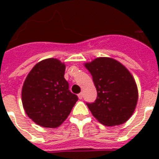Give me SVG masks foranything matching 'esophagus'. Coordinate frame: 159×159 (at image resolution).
Listing matches in <instances>:
<instances>
[{
  "instance_id": "1",
  "label": "esophagus",
  "mask_w": 159,
  "mask_h": 159,
  "mask_svg": "<svg viewBox=\"0 0 159 159\" xmlns=\"http://www.w3.org/2000/svg\"><path fill=\"white\" fill-rule=\"evenodd\" d=\"M82 97H83V94H82V92H81V93H79V94H78V98L81 100V99H82Z\"/></svg>"
}]
</instances>
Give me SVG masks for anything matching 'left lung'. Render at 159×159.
Listing matches in <instances>:
<instances>
[{
  "mask_svg": "<svg viewBox=\"0 0 159 159\" xmlns=\"http://www.w3.org/2000/svg\"><path fill=\"white\" fill-rule=\"evenodd\" d=\"M91 72L97 97L87 103L102 125L114 126L128 120L138 102V89L133 76L124 65L111 57H98L85 63Z\"/></svg>",
  "mask_w": 159,
  "mask_h": 159,
  "instance_id": "8db88e82",
  "label": "left lung"
}]
</instances>
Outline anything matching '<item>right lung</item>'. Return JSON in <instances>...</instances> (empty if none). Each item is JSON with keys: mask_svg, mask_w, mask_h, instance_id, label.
Returning a JSON list of instances; mask_svg holds the SVG:
<instances>
[{"mask_svg": "<svg viewBox=\"0 0 159 159\" xmlns=\"http://www.w3.org/2000/svg\"><path fill=\"white\" fill-rule=\"evenodd\" d=\"M65 65L56 58L38 62L22 87V103L27 116L37 125L56 128L69 116L77 96L69 91Z\"/></svg>", "mask_w": 159, "mask_h": 159, "instance_id": "1", "label": "right lung"}]
</instances>
